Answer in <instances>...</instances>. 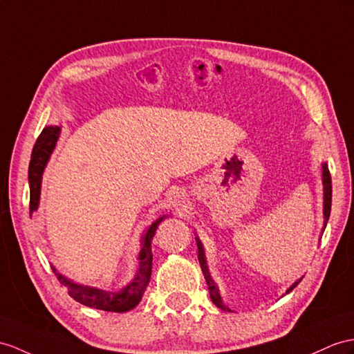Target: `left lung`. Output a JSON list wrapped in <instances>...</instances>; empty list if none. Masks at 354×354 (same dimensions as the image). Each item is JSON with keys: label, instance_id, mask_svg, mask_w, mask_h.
Listing matches in <instances>:
<instances>
[{"label": "left lung", "instance_id": "1", "mask_svg": "<svg viewBox=\"0 0 354 354\" xmlns=\"http://www.w3.org/2000/svg\"><path fill=\"white\" fill-rule=\"evenodd\" d=\"M323 191H324V209H323V213H324V228H326V223L327 221H329V216H330V207H332V178H330V172H329V168H327V163H323ZM196 245H198V261H200L201 264V270L204 273V278H205V282L207 286H209V292H210V299L214 305H216L218 308L223 309V311H230V309L222 304V299H221V295H219V288L216 283H214V281L212 279L210 273H209V269H207V263H205V257H204V248L201 245L200 240L196 239ZM301 281V278L299 281H296L292 286L287 290V295L288 292L295 288L297 283Z\"/></svg>", "mask_w": 354, "mask_h": 354}]
</instances>
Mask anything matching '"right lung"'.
<instances>
[{
    "label": "right lung",
    "mask_w": 354,
    "mask_h": 354,
    "mask_svg": "<svg viewBox=\"0 0 354 354\" xmlns=\"http://www.w3.org/2000/svg\"><path fill=\"white\" fill-rule=\"evenodd\" d=\"M59 126H48L41 131L40 136L37 138L36 144H34V149L31 153V160H30V168H28V183H30V216L32 212L37 210L39 201H40V186H41V176L43 171H45L46 163L53 154L57 140L59 136ZM167 216H162L158 221H154L149 230L145 231L141 240V251L138 255V260H140V267H138V272L135 278L127 283L126 287L118 291H105L96 287H88V286H81V283H76L75 281L66 278L64 274L58 273L55 267L53 270L55 272L58 281L63 283L67 288L68 296L73 297L80 304L100 309V311H109V313H127L133 309L138 304H140L145 288H147L150 277H151V261H153V254H151V240L154 232L159 223L165 219Z\"/></svg>",
    "instance_id": "add662e5"
}]
</instances>
